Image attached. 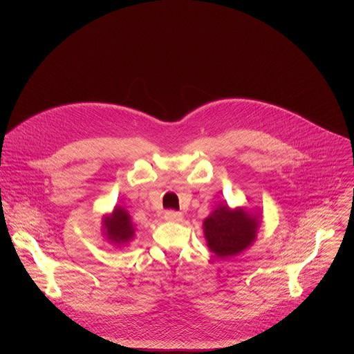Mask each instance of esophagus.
I'll return each instance as SVG.
<instances>
[{
    "instance_id": "1",
    "label": "esophagus",
    "mask_w": 354,
    "mask_h": 354,
    "mask_svg": "<svg viewBox=\"0 0 354 354\" xmlns=\"http://www.w3.org/2000/svg\"><path fill=\"white\" fill-rule=\"evenodd\" d=\"M165 219L169 221V222H180L183 219V214L178 212V211H166L165 212Z\"/></svg>"
}]
</instances>
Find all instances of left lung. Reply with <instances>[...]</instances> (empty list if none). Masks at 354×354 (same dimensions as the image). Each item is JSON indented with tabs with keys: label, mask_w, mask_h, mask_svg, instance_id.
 <instances>
[{
	"label": "left lung",
	"mask_w": 354,
	"mask_h": 354,
	"mask_svg": "<svg viewBox=\"0 0 354 354\" xmlns=\"http://www.w3.org/2000/svg\"><path fill=\"white\" fill-rule=\"evenodd\" d=\"M260 212L245 207L232 208L219 204L204 221L203 232L207 247L218 259H227L250 248L257 239Z\"/></svg>",
	"instance_id": "1"
}]
</instances>
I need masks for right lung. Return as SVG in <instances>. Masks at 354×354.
<instances>
[{
  "label": "right lung",
  "instance_id": "obj_1",
  "mask_svg": "<svg viewBox=\"0 0 354 354\" xmlns=\"http://www.w3.org/2000/svg\"><path fill=\"white\" fill-rule=\"evenodd\" d=\"M102 234L104 240L117 248L129 245L136 236V226L125 207L115 205L110 214L102 218Z\"/></svg>",
  "mask_w": 354,
  "mask_h": 354
}]
</instances>
